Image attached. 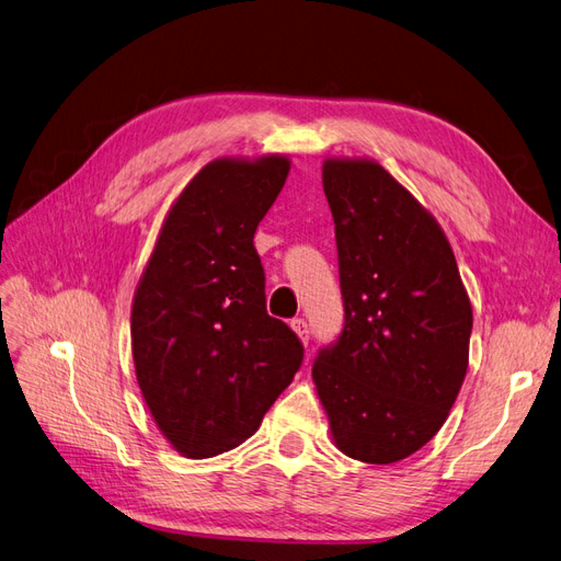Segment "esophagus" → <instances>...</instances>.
I'll return each mask as SVG.
<instances>
[{
	"mask_svg": "<svg viewBox=\"0 0 561 561\" xmlns=\"http://www.w3.org/2000/svg\"><path fill=\"white\" fill-rule=\"evenodd\" d=\"M291 329L298 333L302 345H310V323H307L302 317H296V319H291Z\"/></svg>",
	"mask_w": 561,
	"mask_h": 561,
	"instance_id": "obj_1",
	"label": "esophagus"
}]
</instances>
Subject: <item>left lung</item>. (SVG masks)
Instances as JSON below:
<instances>
[{"label": "left lung", "mask_w": 561, "mask_h": 561, "mask_svg": "<svg viewBox=\"0 0 561 561\" xmlns=\"http://www.w3.org/2000/svg\"><path fill=\"white\" fill-rule=\"evenodd\" d=\"M345 323L314 358L347 457L393 463L445 424L468 368L473 310L440 226L370 160H327Z\"/></svg>", "instance_id": "8db88e82"}]
</instances>
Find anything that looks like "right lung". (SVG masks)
<instances>
[{"label": "right lung", "mask_w": 561, "mask_h": 561, "mask_svg": "<svg viewBox=\"0 0 561 561\" xmlns=\"http://www.w3.org/2000/svg\"><path fill=\"white\" fill-rule=\"evenodd\" d=\"M288 160H214L170 209L133 302L137 382L158 428L186 457L254 433L302 364V342L265 310L254 232Z\"/></svg>", "instance_id": "obj_1"}]
</instances>
